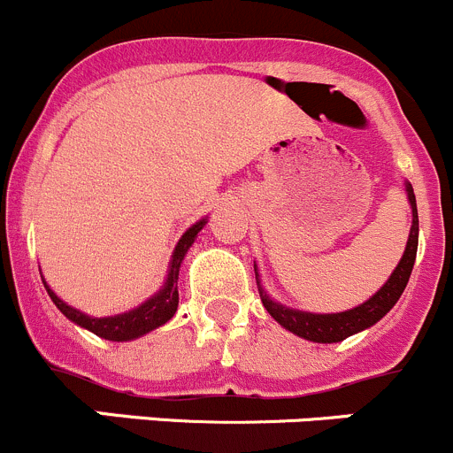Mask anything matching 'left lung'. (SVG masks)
Listing matches in <instances>:
<instances>
[{
	"label": "left lung",
	"instance_id": "left-lung-1",
	"mask_svg": "<svg viewBox=\"0 0 453 453\" xmlns=\"http://www.w3.org/2000/svg\"><path fill=\"white\" fill-rule=\"evenodd\" d=\"M405 193H408L410 208H412V227H410L408 245H405V252L401 256L399 265L395 267V272L390 273V278L386 280V285L368 298L366 303L359 304V307L349 309V311L342 313H309V311H298V309H289L285 304L276 303L267 296V291L263 289L258 280V272H256V285H258L260 300H263V307L267 309V313L276 319L280 326H285L287 331H291L294 335L304 337L309 342H318V344H333V342H342L346 337L355 335L359 331H366L368 326L377 324L392 307L396 304V300L403 294L405 285L410 280V273H412L414 260H417V248H418V212H417V197H414V190L410 181H405Z\"/></svg>",
	"mask_w": 453,
	"mask_h": 453
}]
</instances>
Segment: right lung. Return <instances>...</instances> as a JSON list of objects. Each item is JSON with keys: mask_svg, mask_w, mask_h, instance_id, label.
<instances>
[{"mask_svg": "<svg viewBox=\"0 0 453 453\" xmlns=\"http://www.w3.org/2000/svg\"><path fill=\"white\" fill-rule=\"evenodd\" d=\"M208 223V219H201V221L190 226L188 230L184 232V236L180 239V243L175 245V252H173L171 265H168V276L166 282H164L162 289L155 296H150L146 303H142L140 307L131 309V311L120 313V315H109V318H91V315H85L79 309L70 307L67 303H63L57 294L48 287V282L43 280L45 289H48V296L52 298V303L57 304V309L65 315L67 319H72L79 326L87 328L94 335L103 337V340L111 342H129L138 340V337L146 335L153 328L162 326L168 319L173 318L177 311V304H180V291H177V278H180V267L181 260H184L186 252L190 250V245L195 243L197 234L203 230V226Z\"/></svg>", "mask_w": 453, "mask_h": 453, "instance_id": "1", "label": "right lung"}]
</instances>
